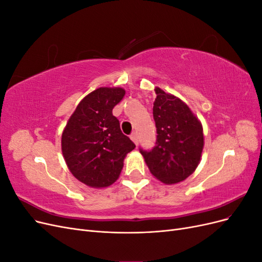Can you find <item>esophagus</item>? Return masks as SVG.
I'll use <instances>...</instances> for the list:
<instances>
[{"mask_svg":"<svg viewBox=\"0 0 262 262\" xmlns=\"http://www.w3.org/2000/svg\"><path fill=\"white\" fill-rule=\"evenodd\" d=\"M130 138H131V140L133 141V143H134V144H136V145H138V144H139V138H138V134H137L136 132L132 133Z\"/></svg>","mask_w":262,"mask_h":262,"instance_id":"obj_1","label":"esophagus"}]
</instances>
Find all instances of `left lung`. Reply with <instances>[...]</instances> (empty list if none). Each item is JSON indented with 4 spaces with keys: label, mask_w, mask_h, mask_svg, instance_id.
<instances>
[{
    "label": "left lung",
    "mask_w": 262,
    "mask_h": 262,
    "mask_svg": "<svg viewBox=\"0 0 262 262\" xmlns=\"http://www.w3.org/2000/svg\"><path fill=\"white\" fill-rule=\"evenodd\" d=\"M153 117L156 145L140 149L152 175L165 185L187 179L200 164L204 146L201 121L186 102L155 87Z\"/></svg>",
    "instance_id": "1"
}]
</instances>
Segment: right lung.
<instances>
[{
  "label": "right lung",
  "instance_id": "add662e5",
  "mask_svg": "<svg viewBox=\"0 0 262 262\" xmlns=\"http://www.w3.org/2000/svg\"><path fill=\"white\" fill-rule=\"evenodd\" d=\"M125 91L122 87H99L80 101L61 137L68 168L86 186L106 188L120 176L123 161L136 147L121 132L113 115Z\"/></svg>",
  "mask_w": 262,
  "mask_h": 262
}]
</instances>
